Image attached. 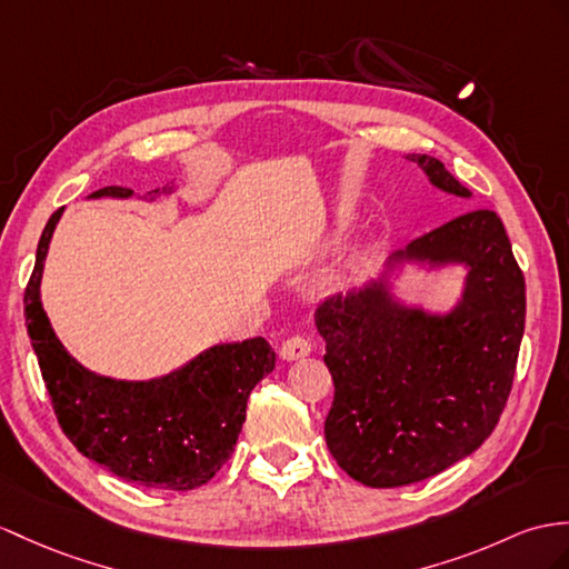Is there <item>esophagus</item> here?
Returning <instances> with one entry per match:
<instances>
[{"label": "esophagus", "instance_id": "1", "mask_svg": "<svg viewBox=\"0 0 569 569\" xmlns=\"http://www.w3.org/2000/svg\"><path fill=\"white\" fill-rule=\"evenodd\" d=\"M307 355H311V342H309V338H303V336H295V338L284 340L282 350H280V357L287 359V362H295V359H301Z\"/></svg>", "mask_w": 569, "mask_h": 569}]
</instances>
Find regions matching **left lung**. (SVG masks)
I'll use <instances>...</instances> for the list:
<instances>
[{"label":"left lung","instance_id":"1","mask_svg":"<svg viewBox=\"0 0 569 569\" xmlns=\"http://www.w3.org/2000/svg\"><path fill=\"white\" fill-rule=\"evenodd\" d=\"M439 190L470 198L439 159L408 154ZM403 259L469 268L445 317L403 308L388 272ZM526 284L502 219L473 210L393 253L389 270L316 309L336 383L326 418L332 459L369 488H400L447 470L492 435L515 381Z\"/></svg>","mask_w":569,"mask_h":569}]
</instances>
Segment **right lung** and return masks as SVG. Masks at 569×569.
<instances>
[{
    "instance_id": "add662e5",
    "label": "right lung",
    "mask_w": 569,
    "mask_h": 569,
    "mask_svg": "<svg viewBox=\"0 0 569 569\" xmlns=\"http://www.w3.org/2000/svg\"><path fill=\"white\" fill-rule=\"evenodd\" d=\"M130 196V188L108 186L89 198ZM62 210L40 233L23 295L29 338L62 432L87 459L122 480L196 490L229 461L246 422L248 396L274 369V350L262 338L214 345L151 381H118L84 369L62 348L40 303L43 262Z\"/></svg>"
}]
</instances>
